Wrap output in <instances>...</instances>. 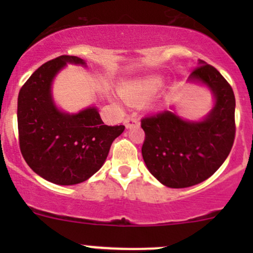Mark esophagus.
Wrapping results in <instances>:
<instances>
[{
	"label": "esophagus",
	"instance_id": "esophagus-1",
	"mask_svg": "<svg viewBox=\"0 0 253 253\" xmlns=\"http://www.w3.org/2000/svg\"><path fill=\"white\" fill-rule=\"evenodd\" d=\"M138 125H139V120L137 119L134 115L128 116L126 120H125V126H126L127 128H131V127L133 126H138Z\"/></svg>",
	"mask_w": 253,
	"mask_h": 253
}]
</instances>
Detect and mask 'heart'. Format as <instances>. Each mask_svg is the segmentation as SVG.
<instances>
[{
	"instance_id": "b5f03b06",
	"label": "heart",
	"mask_w": 253,
	"mask_h": 253,
	"mask_svg": "<svg viewBox=\"0 0 253 253\" xmlns=\"http://www.w3.org/2000/svg\"><path fill=\"white\" fill-rule=\"evenodd\" d=\"M163 86L159 76L148 75L125 83L120 88V95L129 104H142L152 98Z\"/></svg>"
}]
</instances>
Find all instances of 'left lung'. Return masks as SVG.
<instances>
[{
  "label": "left lung",
  "mask_w": 253,
  "mask_h": 253,
  "mask_svg": "<svg viewBox=\"0 0 253 253\" xmlns=\"http://www.w3.org/2000/svg\"><path fill=\"white\" fill-rule=\"evenodd\" d=\"M188 79L206 84L215 98L203 121H186L168 110L141 120L145 165L171 188L190 187L211 177L225 162L235 139V95L230 84L205 61Z\"/></svg>",
  "instance_id": "1"
}]
</instances>
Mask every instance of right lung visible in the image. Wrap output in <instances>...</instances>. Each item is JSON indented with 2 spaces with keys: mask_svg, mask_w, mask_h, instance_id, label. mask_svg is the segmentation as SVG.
I'll return each mask as SVG.
<instances>
[{
  "mask_svg": "<svg viewBox=\"0 0 253 253\" xmlns=\"http://www.w3.org/2000/svg\"><path fill=\"white\" fill-rule=\"evenodd\" d=\"M85 65L77 56L62 55L40 66L18 95V134L30 169L56 185L88 180L105 163L115 138L125 126H106L95 108L75 115L55 106L52 79L66 63Z\"/></svg>",
  "mask_w": 253,
  "mask_h": 253,
  "instance_id": "right-lung-1",
  "label": "right lung"
}]
</instances>
